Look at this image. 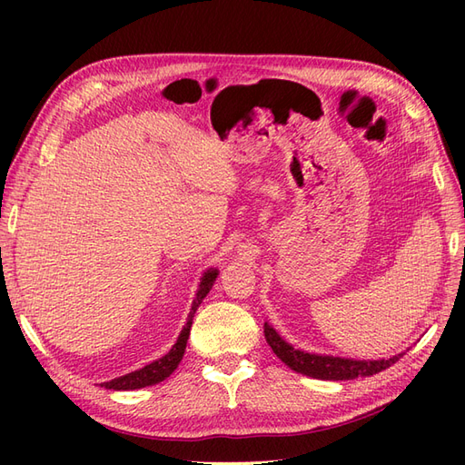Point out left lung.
<instances>
[{
	"label": "left lung",
	"mask_w": 465,
	"mask_h": 465,
	"mask_svg": "<svg viewBox=\"0 0 465 465\" xmlns=\"http://www.w3.org/2000/svg\"><path fill=\"white\" fill-rule=\"evenodd\" d=\"M263 333L267 345L273 349V353L283 361L289 369L320 380H353L361 376H372L391 367V364L398 362L403 355L401 353L391 359L380 361H355L330 355H312L294 349L285 340H281V335L270 326V323H263Z\"/></svg>",
	"instance_id": "1"
}]
</instances>
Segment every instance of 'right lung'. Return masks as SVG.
<instances>
[{
  "mask_svg": "<svg viewBox=\"0 0 465 465\" xmlns=\"http://www.w3.org/2000/svg\"><path fill=\"white\" fill-rule=\"evenodd\" d=\"M217 277V270H209L203 277H202V285L198 289V294H195V301L192 304V311L188 314L186 320V326L182 328L180 335L176 343L173 345V349L168 351L164 357H161L159 361H153L147 367L139 369L135 372H130L125 376L114 378L110 380V382H104L101 386H104L106 390H137V388H145V386H153V384H159L163 382L164 378L171 376L176 367L180 364L182 357H184V351H186V343H188V337H190V328H192V320L195 311H198V306L202 304V301L207 297V292L213 287V281Z\"/></svg>",
  "mask_w": 465,
  "mask_h": 465,
  "instance_id": "1",
  "label": "right lung"
}]
</instances>
